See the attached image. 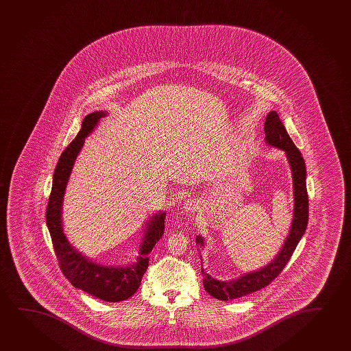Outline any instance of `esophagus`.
Segmentation results:
<instances>
[{
	"label": "esophagus",
	"instance_id": "34e87169",
	"mask_svg": "<svg viewBox=\"0 0 351 351\" xmlns=\"http://www.w3.org/2000/svg\"><path fill=\"white\" fill-rule=\"evenodd\" d=\"M183 213L187 215V216H193L197 211H198V203L193 200V199H189V200H186L184 204H183Z\"/></svg>",
	"mask_w": 351,
	"mask_h": 351
}]
</instances>
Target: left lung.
I'll return each instance as SVG.
<instances>
[{
  "instance_id": "obj_1",
  "label": "left lung",
  "mask_w": 351,
  "mask_h": 351,
  "mask_svg": "<svg viewBox=\"0 0 351 351\" xmlns=\"http://www.w3.org/2000/svg\"><path fill=\"white\" fill-rule=\"evenodd\" d=\"M265 143L271 147L279 148L286 153V157L290 162L292 180H293V219L291 223L290 232L287 238L285 239L278 254L275 256L271 262L265 265L263 268L245 273L238 279L229 280V281H219L214 279L211 275L205 273L203 274L204 289L208 295L219 300H237L240 297L254 293L256 291L263 289L265 286L281 273L285 265L290 261L297 245L304 235L308 217H309V200L306 192V169H305L304 159L300 154V149L295 147V143L291 140L290 135L286 132L284 124L280 121L278 113L270 111L267 114L265 123ZM195 243L202 247L204 246V238L198 235L195 238Z\"/></svg>"
}]
</instances>
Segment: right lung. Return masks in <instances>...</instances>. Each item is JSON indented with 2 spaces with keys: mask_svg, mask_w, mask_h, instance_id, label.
Segmentation results:
<instances>
[{
  "mask_svg": "<svg viewBox=\"0 0 351 351\" xmlns=\"http://www.w3.org/2000/svg\"><path fill=\"white\" fill-rule=\"evenodd\" d=\"M106 111L89 113L82 122V128L65 151L61 153L53 175V186L47 206V227L51 233L56 257L61 270L75 287L99 300L122 302L130 298L140 287L141 279L148 268V254L162 238L165 213L159 211L148 219L137 261L124 267H108L93 262L78 252L66 238L62 228V202L69 178L77 156L81 152L86 137L95 129Z\"/></svg>",
  "mask_w": 351,
  "mask_h": 351,
  "instance_id": "1",
  "label": "right lung"
}]
</instances>
